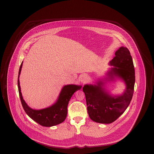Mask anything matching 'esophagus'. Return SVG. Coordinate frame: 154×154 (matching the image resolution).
Masks as SVG:
<instances>
[{
  "mask_svg": "<svg viewBox=\"0 0 154 154\" xmlns=\"http://www.w3.org/2000/svg\"><path fill=\"white\" fill-rule=\"evenodd\" d=\"M80 80L81 82H82V83H84V84H85V83H86V82H87L88 81V77L87 75H82L80 77Z\"/></svg>",
  "mask_w": 154,
  "mask_h": 154,
  "instance_id": "34e87169",
  "label": "esophagus"
}]
</instances>
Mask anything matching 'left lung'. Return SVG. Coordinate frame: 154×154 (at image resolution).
Returning a JSON list of instances; mask_svg holds the SVG:
<instances>
[{
	"mask_svg": "<svg viewBox=\"0 0 154 154\" xmlns=\"http://www.w3.org/2000/svg\"><path fill=\"white\" fill-rule=\"evenodd\" d=\"M116 57L110 62L112 67L108 73L110 80L118 77L124 81L126 89L122 95L111 96L102 88V81L97 85H85V94L88 115L94 122L110 124L119 117L131 102L134 92L135 72L132 56L129 50L120 47Z\"/></svg>",
	"mask_w": 154,
	"mask_h": 154,
	"instance_id": "1",
	"label": "left lung"
}]
</instances>
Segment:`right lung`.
I'll return each instance as SVG.
<instances>
[{
    "mask_svg": "<svg viewBox=\"0 0 154 154\" xmlns=\"http://www.w3.org/2000/svg\"><path fill=\"white\" fill-rule=\"evenodd\" d=\"M22 63L21 64L18 73V87L22 107L25 112L33 121L43 126L51 127L63 122L67 116V105L71 97L75 91L80 89L81 86L73 84L65 85L62 89L58 99L55 104L44 109L33 110L25 103L21 92L19 77L21 71Z\"/></svg>",
    "mask_w": 154,
    "mask_h": 154,
    "instance_id": "right-lung-1",
    "label": "right lung"
}]
</instances>
